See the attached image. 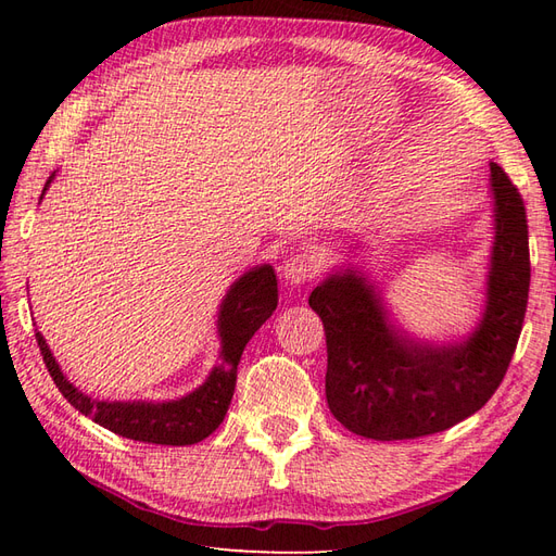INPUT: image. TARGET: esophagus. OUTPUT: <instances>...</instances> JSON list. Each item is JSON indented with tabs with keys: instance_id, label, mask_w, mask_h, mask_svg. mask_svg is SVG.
Segmentation results:
<instances>
[{
	"instance_id": "esophagus-1",
	"label": "esophagus",
	"mask_w": 556,
	"mask_h": 556,
	"mask_svg": "<svg viewBox=\"0 0 556 556\" xmlns=\"http://www.w3.org/2000/svg\"><path fill=\"white\" fill-rule=\"evenodd\" d=\"M315 271H317V265L308 255H293L285 263V277L289 285L301 287L315 277Z\"/></svg>"
}]
</instances>
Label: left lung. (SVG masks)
I'll use <instances>...</instances> for the list:
<instances>
[{"instance_id":"8db88e82","label":"left lung","mask_w":556,"mask_h":556,"mask_svg":"<svg viewBox=\"0 0 556 556\" xmlns=\"http://www.w3.org/2000/svg\"><path fill=\"white\" fill-rule=\"evenodd\" d=\"M490 172L497 231L488 308L466 341L434 349L406 339L353 269L311 293L327 337V404L351 432L380 442L444 432L485 406L509 370L528 308V219L506 172L494 162Z\"/></svg>"}]
</instances>
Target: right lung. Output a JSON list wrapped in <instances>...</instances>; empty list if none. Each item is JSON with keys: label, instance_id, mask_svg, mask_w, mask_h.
<instances>
[{"label": "right lung", "instance_id": "1", "mask_svg": "<svg viewBox=\"0 0 556 556\" xmlns=\"http://www.w3.org/2000/svg\"><path fill=\"white\" fill-rule=\"evenodd\" d=\"M52 181V176H50ZM47 181V184H50ZM47 191V186H45ZM277 308V275L269 265L253 267L229 289L219 308L222 361L212 368L203 387L176 401L148 404V401H98L71 384L47 349L40 332H35L47 372L52 375L59 392L83 416L126 440L148 444L186 446L205 440L219 428L231 404L236 370L248 341Z\"/></svg>", "mask_w": 556, "mask_h": 556}]
</instances>
